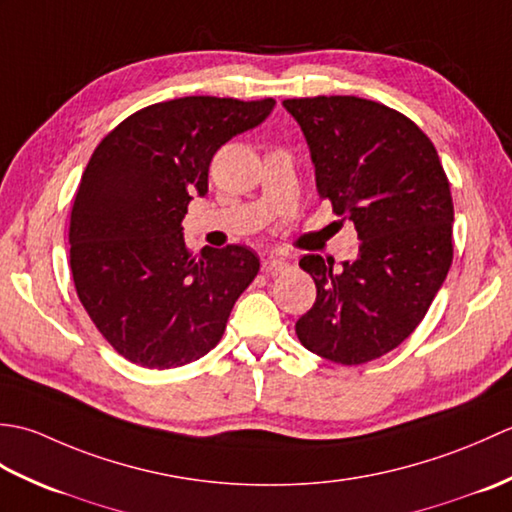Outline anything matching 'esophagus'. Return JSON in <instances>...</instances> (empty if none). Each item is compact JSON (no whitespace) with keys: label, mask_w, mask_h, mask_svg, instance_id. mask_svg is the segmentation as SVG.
<instances>
[{"label":"esophagus","mask_w":512,"mask_h":512,"mask_svg":"<svg viewBox=\"0 0 512 512\" xmlns=\"http://www.w3.org/2000/svg\"><path fill=\"white\" fill-rule=\"evenodd\" d=\"M290 268V264L286 262V259H281V257H270V259H266L264 262V273L266 275H279V273H284V270H288Z\"/></svg>","instance_id":"1"}]
</instances>
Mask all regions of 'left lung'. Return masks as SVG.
I'll return each instance as SVG.
<instances>
[{"label": "left lung", "instance_id": "1", "mask_svg": "<svg viewBox=\"0 0 512 512\" xmlns=\"http://www.w3.org/2000/svg\"><path fill=\"white\" fill-rule=\"evenodd\" d=\"M308 140L321 200L356 226L358 257L303 255L317 301L297 321L306 350L363 365L418 328L453 262V198L438 151L391 107L358 96L286 99Z\"/></svg>", "mask_w": 512, "mask_h": 512}]
</instances>
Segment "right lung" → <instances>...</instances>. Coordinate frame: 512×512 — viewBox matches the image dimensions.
Instances as JSON below:
<instances>
[{
  "instance_id": "right-lung-1",
  "label": "right lung",
  "mask_w": 512,
  "mask_h": 512,
  "mask_svg": "<svg viewBox=\"0 0 512 512\" xmlns=\"http://www.w3.org/2000/svg\"><path fill=\"white\" fill-rule=\"evenodd\" d=\"M273 105L217 96L154 103L94 149L70 215V268L96 330L127 361L182 367L220 343L259 257L239 244L193 255L182 220L193 195L209 191L215 151Z\"/></svg>"
}]
</instances>
